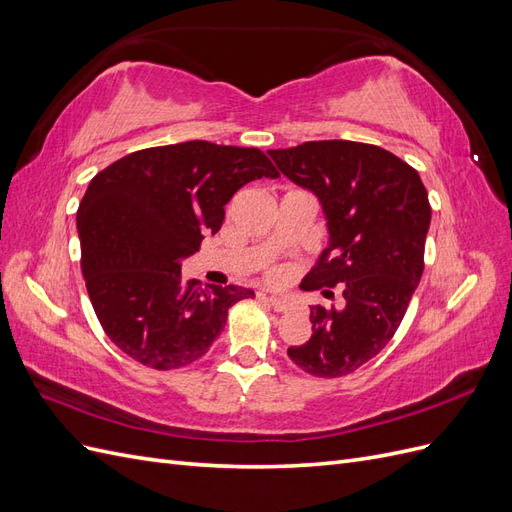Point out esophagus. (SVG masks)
I'll return each instance as SVG.
<instances>
[{
    "label": "esophagus",
    "instance_id": "34e87169",
    "mask_svg": "<svg viewBox=\"0 0 512 512\" xmlns=\"http://www.w3.org/2000/svg\"><path fill=\"white\" fill-rule=\"evenodd\" d=\"M269 303H271L275 312H288V309H290V301L284 299V297H269Z\"/></svg>",
    "mask_w": 512,
    "mask_h": 512
}]
</instances>
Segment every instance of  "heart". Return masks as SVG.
I'll list each match as a JSON object with an SVG mask.
<instances>
[{
    "label": "heart",
    "instance_id": "obj_1",
    "mask_svg": "<svg viewBox=\"0 0 512 512\" xmlns=\"http://www.w3.org/2000/svg\"><path fill=\"white\" fill-rule=\"evenodd\" d=\"M271 280H273V282H280V280H282V271H280V269L271 271Z\"/></svg>",
    "mask_w": 512,
    "mask_h": 512
}]
</instances>
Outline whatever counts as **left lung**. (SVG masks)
Segmentation results:
<instances>
[{
  "mask_svg": "<svg viewBox=\"0 0 512 512\" xmlns=\"http://www.w3.org/2000/svg\"><path fill=\"white\" fill-rule=\"evenodd\" d=\"M269 156L318 196L327 218L329 245L307 280L344 294L342 307H309L312 337L288 356L318 378L352 374L391 342L421 282L427 190L410 164L376 145L309 141Z\"/></svg>",
  "mask_w": 512,
  "mask_h": 512,
  "instance_id": "1",
  "label": "left lung"
}]
</instances>
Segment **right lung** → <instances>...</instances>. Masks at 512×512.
Masks as SVG:
<instances>
[{"label":"right lung","instance_id":"add662e5","mask_svg":"<svg viewBox=\"0 0 512 512\" xmlns=\"http://www.w3.org/2000/svg\"><path fill=\"white\" fill-rule=\"evenodd\" d=\"M260 177H280L256 147L188 141L128 153L91 179L76 211L81 269L108 339L151 369L207 354L243 286L181 280V260L224 222V205Z\"/></svg>","mask_w":512,"mask_h":512}]
</instances>
